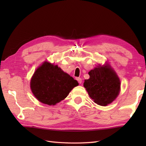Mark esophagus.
<instances>
[{
	"label": "esophagus",
	"mask_w": 146,
	"mask_h": 146,
	"mask_svg": "<svg viewBox=\"0 0 146 146\" xmlns=\"http://www.w3.org/2000/svg\"><path fill=\"white\" fill-rule=\"evenodd\" d=\"M77 81H78V82L80 83V84H81L82 82V80L81 78H76Z\"/></svg>",
	"instance_id": "obj_1"
}]
</instances>
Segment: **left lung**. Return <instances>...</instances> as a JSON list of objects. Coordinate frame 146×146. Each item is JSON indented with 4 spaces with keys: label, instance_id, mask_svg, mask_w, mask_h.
Returning a JSON list of instances; mask_svg holds the SVG:
<instances>
[{
    "label": "left lung",
    "instance_id": "left-lung-1",
    "mask_svg": "<svg viewBox=\"0 0 146 146\" xmlns=\"http://www.w3.org/2000/svg\"><path fill=\"white\" fill-rule=\"evenodd\" d=\"M90 78L85 80L83 86L95 103L107 106L119 95L120 82L117 73L108 64L101 65L88 72Z\"/></svg>",
    "mask_w": 146,
    "mask_h": 146
}]
</instances>
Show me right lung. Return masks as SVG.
<instances>
[{
    "label": "right lung",
    "instance_id": "1",
    "mask_svg": "<svg viewBox=\"0 0 146 146\" xmlns=\"http://www.w3.org/2000/svg\"><path fill=\"white\" fill-rule=\"evenodd\" d=\"M78 85V82L58 65L47 61L37 68L30 82L35 97L48 105H54L64 100L71 90Z\"/></svg>",
    "mask_w": 146,
    "mask_h": 146
}]
</instances>
